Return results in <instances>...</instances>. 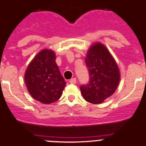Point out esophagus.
<instances>
[{"mask_svg":"<svg viewBox=\"0 0 146 146\" xmlns=\"http://www.w3.org/2000/svg\"><path fill=\"white\" fill-rule=\"evenodd\" d=\"M69 83H72V84H75L76 83H77V79H76L75 78H72V79L69 80Z\"/></svg>","mask_w":146,"mask_h":146,"instance_id":"34e87169","label":"esophagus"}]
</instances>
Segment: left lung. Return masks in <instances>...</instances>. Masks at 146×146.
<instances>
[{
  "label": "left lung",
  "instance_id": "obj_1",
  "mask_svg": "<svg viewBox=\"0 0 146 146\" xmlns=\"http://www.w3.org/2000/svg\"><path fill=\"white\" fill-rule=\"evenodd\" d=\"M85 61L89 81L80 88L87 102L99 104L114 94L119 84L117 65L108 49L100 43L89 48Z\"/></svg>",
  "mask_w": 146,
  "mask_h": 146
}]
</instances>
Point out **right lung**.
Masks as SVG:
<instances>
[{
    "instance_id": "right-lung-1",
    "label": "right lung",
    "mask_w": 146,
    "mask_h": 146,
    "mask_svg": "<svg viewBox=\"0 0 146 146\" xmlns=\"http://www.w3.org/2000/svg\"><path fill=\"white\" fill-rule=\"evenodd\" d=\"M55 59L52 51L42 50L29 65L25 73L29 92L32 98L44 104L57 101L66 84Z\"/></svg>"
}]
</instances>
